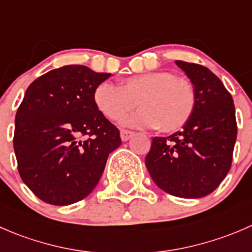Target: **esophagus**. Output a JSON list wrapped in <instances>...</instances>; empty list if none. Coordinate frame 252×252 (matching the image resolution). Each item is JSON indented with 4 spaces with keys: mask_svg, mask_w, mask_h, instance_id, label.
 Segmentation results:
<instances>
[{
    "mask_svg": "<svg viewBox=\"0 0 252 252\" xmlns=\"http://www.w3.org/2000/svg\"><path fill=\"white\" fill-rule=\"evenodd\" d=\"M134 135L133 131H129V130H121V139L122 141H128L131 136Z\"/></svg>",
    "mask_w": 252,
    "mask_h": 252,
    "instance_id": "1",
    "label": "esophagus"
}]
</instances>
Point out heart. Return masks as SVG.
<instances>
[{
	"mask_svg": "<svg viewBox=\"0 0 252 252\" xmlns=\"http://www.w3.org/2000/svg\"><path fill=\"white\" fill-rule=\"evenodd\" d=\"M94 102L110 121L126 117L138 102L140 110L124 119V126L174 133L190 121L196 98L188 81L169 72H150L124 78L119 86L100 83L94 91Z\"/></svg>",
	"mask_w": 252,
	"mask_h": 252,
	"instance_id": "1",
	"label": "heart"
}]
</instances>
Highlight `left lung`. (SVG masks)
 I'll return each instance as SVG.
<instances>
[{
    "label": "left lung",
    "mask_w": 252,
    "mask_h": 252,
    "mask_svg": "<svg viewBox=\"0 0 252 252\" xmlns=\"http://www.w3.org/2000/svg\"><path fill=\"white\" fill-rule=\"evenodd\" d=\"M175 64L194 85V114L182 131L152 139L145 164L159 189L199 199L217 189L232 166L235 108L232 95L208 68L184 61Z\"/></svg>",
    "instance_id": "8db88e82"
}]
</instances>
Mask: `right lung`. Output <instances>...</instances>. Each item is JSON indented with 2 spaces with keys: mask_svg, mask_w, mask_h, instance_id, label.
<instances>
[{
  "mask_svg": "<svg viewBox=\"0 0 252 252\" xmlns=\"http://www.w3.org/2000/svg\"><path fill=\"white\" fill-rule=\"evenodd\" d=\"M110 77L86 65H64L25 91L13 146L20 178L42 201L65 206L88 196L108 155L121 146L119 130L94 102L96 86Z\"/></svg>",
  "mask_w": 252,
  "mask_h": 252,
  "instance_id": "right-lung-1",
  "label": "right lung"
}]
</instances>
